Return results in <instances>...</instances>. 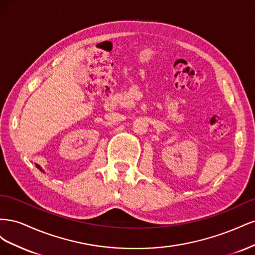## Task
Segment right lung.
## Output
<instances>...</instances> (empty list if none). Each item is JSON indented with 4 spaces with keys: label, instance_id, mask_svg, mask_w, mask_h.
I'll return each mask as SVG.
<instances>
[{
    "label": "right lung",
    "instance_id": "right-lung-1",
    "mask_svg": "<svg viewBox=\"0 0 255 255\" xmlns=\"http://www.w3.org/2000/svg\"><path fill=\"white\" fill-rule=\"evenodd\" d=\"M36 167H37V168H39L40 170H41V168H40V166H39V165H36Z\"/></svg>",
    "mask_w": 255,
    "mask_h": 255
}]
</instances>
